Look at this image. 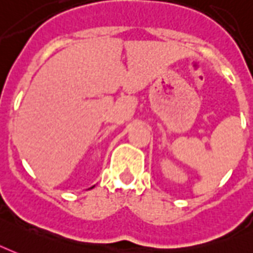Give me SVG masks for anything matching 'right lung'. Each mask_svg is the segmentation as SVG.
I'll return each instance as SVG.
<instances>
[{
    "label": "right lung",
    "instance_id": "obj_1",
    "mask_svg": "<svg viewBox=\"0 0 253 253\" xmlns=\"http://www.w3.org/2000/svg\"><path fill=\"white\" fill-rule=\"evenodd\" d=\"M92 188H93V186H92Z\"/></svg>",
    "mask_w": 253,
    "mask_h": 253
}]
</instances>
